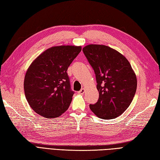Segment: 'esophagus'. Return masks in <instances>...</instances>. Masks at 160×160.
<instances>
[{"instance_id":"esophagus-1","label":"esophagus","mask_w":160,"mask_h":160,"mask_svg":"<svg viewBox=\"0 0 160 160\" xmlns=\"http://www.w3.org/2000/svg\"><path fill=\"white\" fill-rule=\"evenodd\" d=\"M85 92V89L84 88H82L80 91H78V93L80 94V95H83Z\"/></svg>"}]
</instances>
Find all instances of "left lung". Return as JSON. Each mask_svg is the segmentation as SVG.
<instances>
[{
	"label": "left lung",
	"instance_id": "8db88e82",
	"mask_svg": "<svg viewBox=\"0 0 160 160\" xmlns=\"http://www.w3.org/2000/svg\"><path fill=\"white\" fill-rule=\"evenodd\" d=\"M95 73L99 97L89 107L101 119H113L128 108L137 91V77L129 61L105 45L89 44L82 49Z\"/></svg>",
	"mask_w": 160,
	"mask_h": 160
}]
</instances>
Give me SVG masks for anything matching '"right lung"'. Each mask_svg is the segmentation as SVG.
Masks as SVG:
<instances>
[{
	"label": "right lung",
	"mask_w": 160,
	"mask_h": 160,
	"mask_svg": "<svg viewBox=\"0 0 160 160\" xmlns=\"http://www.w3.org/2000/svg\"><path fill=\"white\" fill-rule=\"evenodd\" d=\"M81 47H53L43 52L28 68L24 91L34 111L44 118L60 116L68 109L74 92L67 70Z\"/></svg>",
	"instance_id": "add662e5"
}]
</instances>
